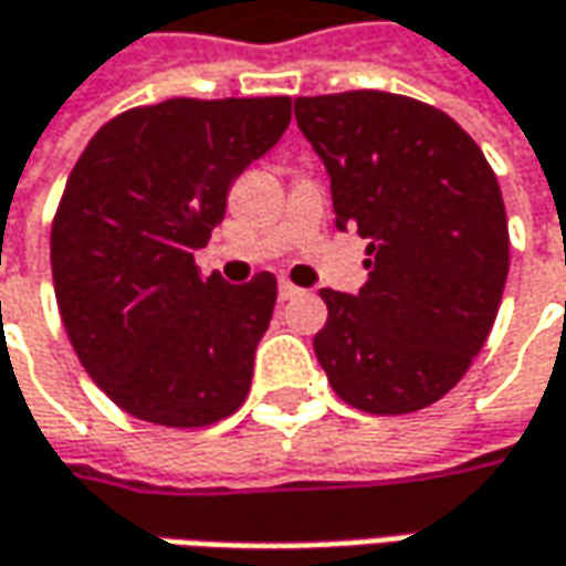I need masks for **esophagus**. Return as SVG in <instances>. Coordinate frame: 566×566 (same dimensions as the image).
<instances>
[{"label":"esophagus","instance_id":"34e87169","mask_svg":"<svg viewBox=\"0 0 566 566\" xmlns=\"http://www.w3.org/2000/svg\"><path fill=\"white\" fill-rule=\"evenodd\" d=\"M303 291L297 284L291 282H279V301H294V297H301Z\"/></svg>","mask_w":566,"mask_h":566}]
</instances>
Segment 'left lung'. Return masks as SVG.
I'll use <instances>...</instances> for the list:
<instances>
[{
    "instance_id": "8db88e82",
    "label": "left lung",
    "mask_w": 566,
    "mask_h": 566,
    "mask_svg": "<svg viewBox=\"0 0 566 566\" xmlns=\"http://www.w3.org/2000/svg\"><path fill=\"white\" fill-rule=\"evenodd\" d=\"M294 118L328 171L338 231L369 241L360 291H319L316 360L357 410H422L495 325L511 265L495 171L454 118L395 93L301 96Z\"/></svg>"
}]
</instances>
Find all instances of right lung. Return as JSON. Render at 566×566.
I'll return each mask as SVG.
<instances>
[{"label":"right lung","instance_id":"obj_1","mask_svg":"<svg viewBox=\"0 0 566 566\" xmlns=\"http://www.w3.org/2000/svg\"><path fill=\"white\" fill-rule=\"evenodd\" d=\"M287 125V96L166 99L81 153L52 222L55 301L90 379L130 417L193 429L244 403L275 275L200 279L193 253Z\"/></svg>","mask_w":566,"mask_h":566}]
</instances>
